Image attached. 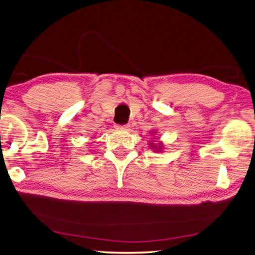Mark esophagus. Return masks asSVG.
<instances>
[{"label": "esophagus", "mask_w": 255, "mask_h": 255, "mask_svg": "<svg viewBox=\"0 0 255 255\" xmlns=\"http://www.w3.org/2000/svg\"><path fill=\"white\" fill-rule=\"evenodd\" d=\"M116 128H117V129H123V130H126V129L129 128V125L128 124H126V125H117V126H116Z\"/></svg>", "instance_id": "34e87169"}]
</instances>
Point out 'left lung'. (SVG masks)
Returning <instances> with one entry per match:
<instances>
[{
    "instance_id": "left-lung-1",
    "label": "left lung",
    "mask_w": 255,
    "mask_h": 255,
    "mask_svg": "<svg viewBox=\"0 0 255 255\" xmlns=\"http://www.w3.org/2000/svg\"><path fill=\"white\" fill-rule=\"evenodd\" d=\"M153 145V144H152ZM150 147H153V148H155V147H156V146H155V145H153V146H150ZM159 148H161V147H159Z\"/></svg>"
}]
</instances>
